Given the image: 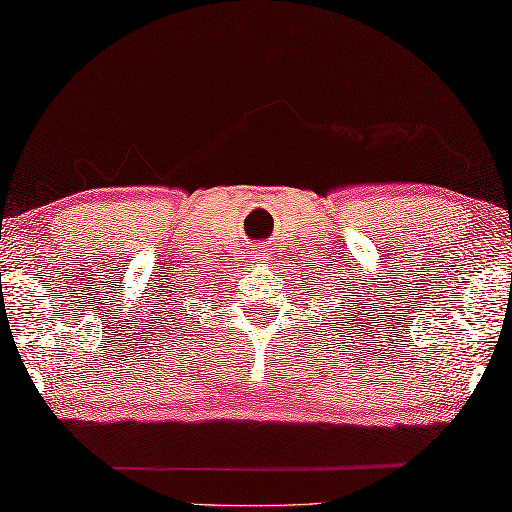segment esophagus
I'll use <instances>...</instances> for the list:
<instances>
[{"instance_id": "34e87169", "label": "esophagus", "mask_w": 512, "mask_h": 512, "mask_svg": "<svg viewBox=\"0 0 512 512\" xmlns=\"http://www.w3.org/2000/svg\"><path fill=\"white\" fill-rule=\"evenodd\" d=\"M270 254H272V251H270V249H267V247H263V245H261V247H258V249H256V254H254V256H256V261H258V263H265V261H267V258H270Z\"/></svg>"}]
</instances>
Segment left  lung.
<instances>
[{"mask_svg": "<svg viewBox=\"0 0 512 512\" xmlns=\"http://www.w3.org/2000/svg\"><path fill=\"white\" fill-rule=\"evenodd\" d=\"M317 286H320V283H317ZM338 290H340V288H338ZM311 295L315 297V288L311 290ZM345 299H347V297H345ZM317 304H324L326 308H329V311H333V308L329 306V301H326V299H317ZM322 311H324V308H322ZM338 311H340V306H335V313H338ZM329 320H331V324H333V317H329ZM340 320H342V317H340ZM342 326H345V324H342ZM333 329H335V326H333ZM347 338H349V335H347Z\"/></svg>", "mask_w": 512, "mask_h": 512, "instance_id": "1", "label": "left lung"}]
</instances>
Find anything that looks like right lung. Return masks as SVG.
<instances>
[{"label":"right lung","mask_w":512,"mask_h":512,"mask_svg":"<svg viewBox=\"0 0 512 512\" xmlns=\"http://www.w3.org/2000/svg\"><path fill=\"white\" fill-rule=\"evenodd\" d=\"M181 311H183V308H181Z\"/></svg>","instance_id":"1"}]
</instances>
